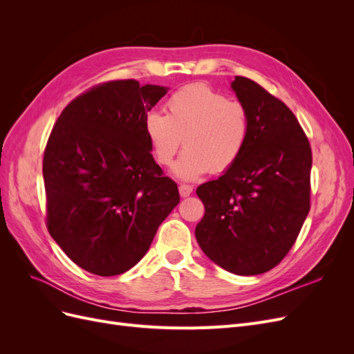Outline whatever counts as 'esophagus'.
Listing matches in <instances>:
<instances>
[{
	"label": "esophagus",
	"instance_id": "1",
	"mask_svg": "<svg viewBox=\"0 0 354 354\" xmlns=\"http://www.w3.org/2000/svg\"><path fill=\"white\" fill-rule=\"evenodd\" d=\"M178 192H180L181 198H187L192 194V192H194V187H192L190 185H180Z\"/></svg>",
	"mask_w": 354,
	"mask_h": 354
}]
</instances>
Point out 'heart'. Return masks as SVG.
I'll return each mask as SVG.
<instances>
[{"mask_svg":"<svg viewBox=\"0 0 354 354\" xmlns=\"http://www.w3.org/2000/svg\"><path fill=\"white\" fill-rule=\"evenodd\" d=\"M250 131L245 106L203 84L176 91L165 103V115L151 112L145 118V136L159 165H171L183 138L185 152L174 167L181 180H196L208 169L214 174L230 169Z\"/></svg>","mask_w":354,"mask_h":354,"instance_id":"heart-1","label":"heart"}]
</instances>
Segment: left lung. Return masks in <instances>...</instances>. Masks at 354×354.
Here are the masks:
<instances>
[{
  "mask_svg": "<svg viewBox=\"0 0 354 354\" xmlns=\"http://www.w3.org/2000/svg\"><path fill=\"white\" fill-rule=\"evenodd\" d=\"M232 88L250 113V138L236 164L196 189L205 214L195 236L224 270L252 276L279 264L303 227L312 149L282 100L245 77Z\"/></svg>",
  "mask_w": 354,
  "mask_h": 354,
  "instance_id": "obj_1",
  "label": "left lung"
}]
</instances>
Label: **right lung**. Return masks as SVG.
<instances>
[{
	"label": "right lung",
	"mask_w": 354,
	"mask_h": 354,
	"mask_svg": "<svg viewBox=\"0 0 354 354\" xmlns=\"http://www.w3.org/2000/svg\"><path fill=\"white\" fill-rule=\"evenodd\" d=\"M168 88L118 80L73 99L42 160L47 229L69 259L99 276L130 270L180 202L145 136L147 112Z\"/></svg>",
	"instance_id": "obj_1"
}]
</instances>
